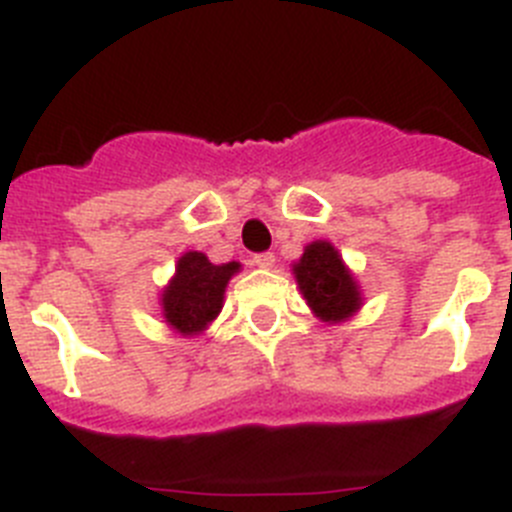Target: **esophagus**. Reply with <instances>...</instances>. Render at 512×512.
Segmentation results:
<instances>
[{"instance_id":"obj_1","label":"esophagus","mask_w":512,"mask_h":512,"mask_svg":"<svg viewBox=\"0 0 512 512\" xmlns=\"http://www.w3.org/2000/svg\"><path fill=\"white\" fill-rule=\"evenodd\" d=\"M252 262H255L257 267H262V270H267V267L275 265V255L273 252H260V255L252 257Z\"/></svg>"}]
</instances>
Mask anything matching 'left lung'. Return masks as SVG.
<instances>
[{
	"instance_id": "obj_1",
	"label": "left lung",
	"mask_w": 512,
	"mask_h": 512,
	"mask_svg": "<svg viewBox=\"0 0 512 512\" xmlns=\"http://www.w3.org/2000/svg\"><path fill=\"white\" fill-rule=\"evenodd\" d=\"M293 275L306 303L321 321L339 324L362 306L357 280L331 242H311L303 250L301 260L293 265Z\"/></svg>"
}]
</instances>
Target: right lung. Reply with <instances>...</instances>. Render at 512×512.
Listing matches in <instances>:
<instances>
[{
	"label": "right lung",
	"instance_id": "obj_1",
	"mask_svg": "<svg viewBox=\"0 0 512 512\" xmlns=\"http://www.w3.org/2000/svg\"><path fill=\"white\" fill-rule=\"evenodd\" d=\"M239 267V262L214 265L204 252L181 255L176 275L160 298L165 324L181 336L201 334L222 311L224 290Z\"/></svg>",
	"mask_w": 512,
	"mask_h": 512
}]
</instances>
